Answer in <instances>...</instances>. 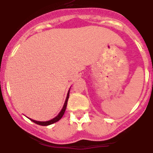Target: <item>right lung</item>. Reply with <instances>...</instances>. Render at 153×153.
I'll return each mask as SVG.
<instances>
[{
    "label": "right lung",
    "mask_w": 153,
    "mask_h": 153,
    "mask_svg": "<svg viewBox=\"0 0 153 153\" xmlns=\"http://www.w3.org/2000/svg\"><path fill=\"white\" fill-rule=\"evenodd\" d=\"M69 92H68V94H67V98H66V101H65V103H64V106H63V109H61V111L60 112V113L58 114V115H57L55 118H54L53 119L50 120V121H35V120H32V119H30V120L32 121H33L34 123H35V124H37L38 125H41V126H48V125L52 124H54V123L58 121L60 119H61V118H62L63 115H64V112H65L66 108H67V101H68V98H69Z\"/></svg>",
    "instance_id": "1"
}]
</instances>
